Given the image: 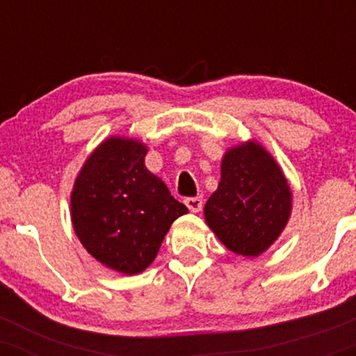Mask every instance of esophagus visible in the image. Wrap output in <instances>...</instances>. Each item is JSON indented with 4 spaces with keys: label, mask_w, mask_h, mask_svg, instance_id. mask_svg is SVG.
Returning <instances> with one entry per match:
<instances>
[{
    "label": "esophagus",
    "mask_w": 356,
    "mask_h": 356,
    "mask_svg": "<svg viewBox=\"0 0 356 356\" xmlns=\"http://www.w3.org/2000/svg\"><path fill=\"white\" fill-rule=\"evenodd\" d=\"M184 204H186L187 209L191 212H199L202 209V197L201 195H197V197H186Z\"/></svg>",
    "instance_id": "esophagus-1"
}]
</instances>
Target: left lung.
Instances as JSON below:
<instances>
[{
	"label": "left lung",
	"instance_id": "left-lung-1",
	"mask_svg": "<svg viewBox=\"0 0 356 356\" xmlns=\"http://www.w3.org/2000/svg\"><path fill=\"white\" fill-rule=\"evenodd\" d=\"M289 214L291 191L263 145L249 140L224 154L218 191L204 207L207 226L224 246L259 256L280 238Z\"/></svg>",
	"mask_w": 356,
	"mask_h": 356
}]
</instances>
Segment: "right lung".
I'll use <instances>...</instances> for the list:
<instances>
[{"label":"right lung","mask_w":356,"mask_h":356,"mask_svg":"<svg viewBox=\"0 0 356 356\" xmlns=\"http://www.w3.org/2000/svg\"><path fill=\"white\" fill-rule=\"evenodd\" d=\"M147 147L110 137L85 161L72 192V222L83 248L110 269L137 275L157 256L187 207L147 169Z\"/></svg>","instance_id":"obj_1"}]
</instances>
